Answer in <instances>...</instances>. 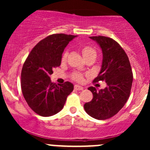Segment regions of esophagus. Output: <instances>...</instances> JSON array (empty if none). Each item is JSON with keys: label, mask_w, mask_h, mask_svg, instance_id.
Returning a JSON list of instances; mask_svg holds the SVG:
<instances>
[{"label": "esophagus", "mask_w": 150, "mask_h": 150, "mask_svg": "<svg viewBox=\"0 0 150 150\" xmlns=\"http://www.w3.org/2000/svg\"><path fill=\"white\" fill-rule=\"evenodd\" d=\"M74 88H75V90H76V91H82L83 89V88L81 86H78V85H75V86H74Z\"/></svg>", "instance_id": "esophagus-1"}]
</instances>
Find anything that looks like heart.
I'll use <instances>...</instances> for the list:
<instances>
[{
  "label": "heart",
  "mask_w": 150,
  "mask_h": 150,
  "mask_svg": "<svg viewBox=\"0 0 150 150\" xmlns=\"http://www.w3.org/2000/svg\"><path fill=\"white\" fill-rule=\"evenodd\" d=\"M81 53H82L83 57H84V59L86 60L90 59H95V58L96 57V55H97V52H96V49H95L93 47L88 46V45H84V46H81ZM67 57L68 51H64V52H63L62 55V62H65L67 61ZM72 78L74 81H77V82L78 83H82L84 80L83 75L81 73H79V72H75V73L72 75Z\"/></svg>",
  "instance_id": "obj_1"
}]
</instances>
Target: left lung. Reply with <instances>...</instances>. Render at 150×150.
Wrapping results in <instances>:
<instances>
[{
	"mask_svg": "<svg viewBox=\"0 0 150 150\" xmlns=\"http://www.w3.org/2000/svg\"><path fill=\"white\" fill-rule=\"evenodd\" d=\"M102 48L103 59L101 71L93 82L105 81L107 87L97 91L89 87L93 93L91 102L84 104L85 111L97 120H107L115 115L128 99L133 82L129 59L117 42L105 36H93Z\"/></svg>",
	"mask_w": 150,
	"mask_h": 150,
	"instance_id": "obj_1",
	"label": "left lung"
}]
</instances>
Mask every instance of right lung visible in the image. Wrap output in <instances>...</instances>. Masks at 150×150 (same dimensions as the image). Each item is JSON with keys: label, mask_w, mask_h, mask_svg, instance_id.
<instances>
[{"label": "right lung", "mask_w": 150, "mask_h": 150, "mask_svg": "<svg viewBox=\"0 0 150 150\" xmlns=\"http://www.w3.org/2000/svg\"><path fill=\"white\" fill-rule=\"evenodd\" d=\"M75 35L53 34L40 40L30 51L21 73L22 94L29 107L43 117L62 110L68 95L73 91L71 83H53L50 75L59 67L65 47Z\"/></svg>", "instance_id": "add662e5"}]
</instances>
